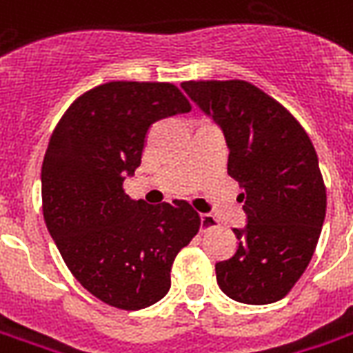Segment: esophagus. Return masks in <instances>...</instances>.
<instances>
[{"instance_id":"1","label":"esophagus","mask_w":353,"mask_h":353,"mask_svg":"<svg viewBox=\"0 0 353 353\" xmlns=\"http://www.w3.org/2000/svg\"><path fill=\"white\" fill-rule=\"evenodd\" d=\"M212 225H216V219L211 216V214H200V228L201 231L209 230Z\"/></svg>"}]
</instances>
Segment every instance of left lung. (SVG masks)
<instances>
[{
    "instance_id": "8db88e82",
    "label": "left lung",
    "mask_w": 353,
    "mask_h": 353,
    "mask_svg": "<svg viewBox=\"0 0 353 353\" xmlns=\"http://www.w3.org/2000/svg\"><path fill=\"white\" fill-rule=\"evenodd\" d=\"M224 131L228 174L242 188L244 230L235 254L214 265L231 300L274 303L302 278L326 216V185L305 129L272 96L248 81L181 83Z\"/></svg>"
}]
</instances>
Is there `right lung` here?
<instances>
[{
    "instance_id": "obj_1",
    "label": "right lung",
    "mask_w": 353,
    "mask_h": 353,
    "mask_svg": "<svg viewBox=\"0 0 353 353\" xmlns=\"http://www.w3.org/2000/svg\"><path fill=\"white\" fill-rule=\"evenodd\" d=\"M190 109L172 83L111 81L81 94L51 133L42 163L46 225L74 278L111 307L159 302L176 255L200 230L188 201L148 205L123 190L150 128Z\"/></svg>"
}]
</instances>
